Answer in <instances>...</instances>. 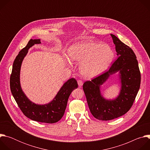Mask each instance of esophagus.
<instances>
[{
    "label": "esophagus",
    "instance_id": "34e87169",
    "mask_svg": "<svg viewBox=\"0 0 150 150\" xmlns=\"http://www.w3.org/2000/svg\"><path fill=\"white\" fill-rule=\"evenodd\" d=\"M78 85H79V87H81L82 85H83V81H81V80H78Z\"/></svg>",
    "mask_w": 150,
    "mask_h": 150
}]
</instances>
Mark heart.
Segmentation results:
<instances>
[{
    "label": "heart",
    "mask_w": 150,
    "mask_h": 150,
    "mask_svg": "<svg viewBox=\"0 0 150 150\" xmlns=\"http://www.w3.org/2000/svg\"><path fill=\"white\" fill-rule=\"evenodd\" d=\"M68 56L72 62L81 63L80 73L83 76L93 78L108 69L113 60L114 52L108 44L81 41L69 47Z\"/></svg>",
    "instance_id": "1"
}]
</instances>
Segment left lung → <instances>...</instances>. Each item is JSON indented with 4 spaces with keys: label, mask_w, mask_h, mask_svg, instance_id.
Listing matches in <instances>:
<instances>
[{
    "label": "left lung",
    "mask_w": 150,
    "mask_h": 150,
    "mask_svg": "<svg viewBox=\"0 0 150 150\" xmlns=\"http://www.w3.org/2000/svg\"><path fill=\"white\" fill-rule=\"evenodd\" d=\"M111 36L116 46L117 59L108 71L83 84L90 110L93 116L100 120H112L129 111L141 83V74L134 51L115 35L111 34ZM117 71L120 72L121 82L120 95L115 100H105L100 94V85L110 75Z\"/></svg>",
    "instance_id": "left-lung-1"
}]
</instances>
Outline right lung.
<instances>
[{"label":"right lung","instance_id":"add662e5","mask_svg":"<svg viewBox=\"0 0 150 150\" xmlns=\"http://www.w3.org/2000/svg\"><path fill=\"white\" fill-rule=\"evenodd\" d=\"M40 39H31L27 45L16 57L10 76V88L19 109L29 119L42 123H54L60 120L65 113L69 97L72 91L78 88L75 78H71L63 84L54 99L49 103L38 105L31 102L25 95L20 85V69L28 49L33 45L40 44Z\"/></svg>","mask_w":150,"mask_h":150}]
</instances>
